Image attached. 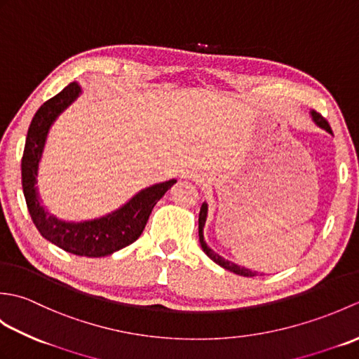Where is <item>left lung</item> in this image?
<instances>
[{"mask_svg":"<svg viewBox=\"0 0 359 359\" xmlns=\"http://www.w3.org/2000/svg\"><path fill=\"white\" fill-rule=\"evenodd\" d=\"M310 114H311V118H313V121H315V123H316L319 128H323V129H325L327 133L332 134L330 125L327 123V120L321 116V114H318L316 111H311ZM207 215H208V205L203 202L202 207H201V212H199V241H201V247H202V250H203V253L207 255V256L211 259V261H215L217 265L224 266V269L228 270V271H233V273H236V274H239V276H247V278L256 276L257 271H251V270L245 269V266L236 265V264H233V262H230V261H226V259H224L222 256H219L217 253H215V251H212V250L207 245V242L203 241V226H205V222H207Z\"/></svg>","mask_w":359,"mask_h":359,"instance_id":"left-lung-1","label":"left lung"}]
</instances>
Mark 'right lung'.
<instances>
[{
	"label": "right lung",
	"mask_w": 359,
	"mask_h": 359,
	"mask_svg": "<svg viewBox=\"0 0 359 359\" xmlns=\"http://www.w3.org/2000/svg\"><path fill=\"white\" fill-rule=\"evenodd\" d=\"M80 85L74 81L62 93L43 103L40 109L35 112L32 121H30L21 160L22 193L26 197L29 215L44 239L67 253L86 257H102L128 247L129 243L140 238L154 205L177 180L171 179L144 188L123 207L98 219L85 220V222H65V220L49 215L38 196V165H40L52 123L80 95Z\"/></svg>",
	"instance_id": "1"
}]
</instances>
